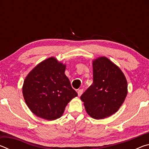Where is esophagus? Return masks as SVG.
Listing matches in <instances>:
<instances>
[{
	"mask_svg": "<svg viewBox=\"0 0 149 149\" xmlns=\"http://www.w3.org/2000/svg\"><path fill=\"white\" fill-rule=\"evenodd\" d=\"M83 91H84V90L83 89H78L77 90V94L79 97H80V96L81 95V94L83 93Z\"/></svg>",
	"mask_w": 149,
	"mask_h": 149,
	"instance_id": "obj_1",
	"label": "esophagus"
}]
</instances>
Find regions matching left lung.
<instances>
[{
	"label": "left lung",
	"mask_w": 149,
	"mask_h": 149,
	"mask_svg": "<svg viewBox=\"0 0 149 149\" xmlns=\"http://www.w3.org/2000/svg\"><path fill=\"white\" fill-rule=\"evenodd\" d=\"M93 83L81 96L90 116L99 120L114 114L124 102L127 83L121 70L106 57L93 62Z\"/></svg>",
	"instance_id": "obj_1"
}]
</instances>
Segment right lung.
<instances>
[{"label": "right lung", "instance_id": "add662e5", "mask_svg": "<svg viewBox=\"0 0 149 149\" xmlns=\"http://www.w3.org/2000/svg\"><path fill=\"white\" fill-rule=\"evenodd\" d=\"M65 65L53 57L37 65L27 75L23 95L35 115L48 120L62 116L65 107L77 93L65 75Z\"/></svg>", "mask_w": 149, "mask_h": 149}]
</instances>
